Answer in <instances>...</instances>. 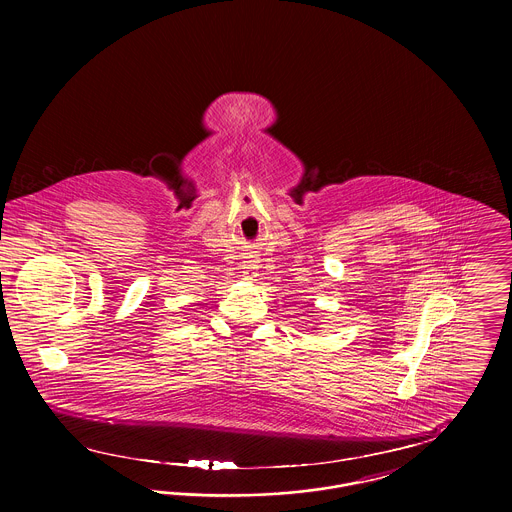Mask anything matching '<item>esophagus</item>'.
<instances>
[{
  "label": "esophagus",
  "instance_id": "obj_1",
  "mask_svg": "<svg viewBox=\"0 0 512 512\" xmlns=\"http://www.w3.org/2000/svg\"><path fill=\"white\" fill-rule=\"evenodd\" d=\"M242 268H244V276L245 278H253L255 274H257V261L255 259H245L244 263H242Z\"/></svg>",
  "mask_w": 512,
  "mask_h": 512
}]
</instances>
